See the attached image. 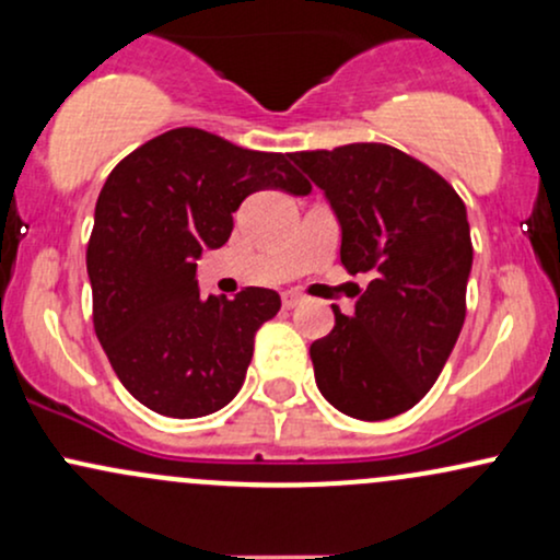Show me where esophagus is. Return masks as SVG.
Instances as JSON below:
<instances>
[{
	"instance_id": "1",
	"label": "esophagus",
	"mask_w": 560,
	"mask_h": 560,
	"mask_svg": "<svg viewBox=\"0 0 560 560\" xmlns=\"http://www.w3.org/2000/svg\"><path fill=\"white\" fill-rule=\"evenodd\" d=\"M281 302H284L287 311H292V307H298L300 302H302V294H298V292H284V298H281Z\"/></svg>"
}]
</instances>
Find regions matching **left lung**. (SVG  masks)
Masks as SVG:
<instances>
[{
    "instance_id": "left-lung-1",
    "label": "left lung",
    "mask_w": 560,
    "mask_h": 560,
    "mask_svg": "<svg viewBox=\"0 0 560 560\" xmlns=\"http://www.w3.org/2000/svg\"><path fill=\"white\" fill-rule=\"evenodd\" d=\"M329 197L342 266L371 273L355 318L311 345L320 395L361 421L413 408L445 369L466 318L474 247L466 205L434 168L376 141L289 155Z\"/></svg>"
}]
</instances>
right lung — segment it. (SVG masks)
<instances>
[{
  "instance_id": "add662e5",
  "label": "right lung",
  "mask_w": 560,
  "mask_h": 560,
  "mask_svg": "<svg viewBox=\"0 0 560 560\" xmlns=\"http://www.w3.org/2000/svg\"><path fill=\"white\" fill-rule=\"evenodd\" d=\"M258 189L307 195L281 152L244 150L202 128H171L115 165L86 247L96 339L120 384L171 419H199L234 400L255 334L279 292L244 287L199 298L197 258L229 242L234 210Z\"/></svg>"
}]
</instances>
